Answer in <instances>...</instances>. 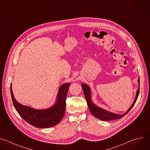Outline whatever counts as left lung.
<instances>
[{
  "label": "left lung",
  "instance_id": "obj_1",
  "mask_svg": "<svg viewBox=\"0 0 150 150\" xmlns=\"http://www.w3.org/2000/svg\"><path fill=\"white\" fill-rule=\"evenodd\" d=\"M138 82L139 86H138V88L137 91V94H136L135 100H134L132 106L128 109V110L125 114H122V115L115 114L114 113L109 112L105 110H104L100 108L96 107L95 105H94L91 102V91H90V89H89V86L88 85H86V84H82V87L83 93H84L86 100L87 102V104H88V108H89L91 112L96 118L101 120H103V121H111V120H114L120 119V118H122L124 115H125L131 110V109L133 107V106L134 105L135 103L137 101V99L138 98L139 92V78L138 79Z\"/></svg>",
  "mask_w": 150,
  "mask_h": 150
}]
</instances>
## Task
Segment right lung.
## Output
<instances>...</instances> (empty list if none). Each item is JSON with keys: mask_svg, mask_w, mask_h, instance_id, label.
I'll list each match as a JSON object with an SVG mask.
<instances>
[{"mask_svg": "<svg viewBox=\"0 0 150 150\" xmlns=\"http://www.w3.org/2000/svg\"><path fill=\"white\" fill-rule=\"evenodd\" d=\"M69 86V83H64L60 87L57 103L52 108L47 110H36L19 104L13 96L11 85L12 102L20 116L29 124L37 128L52 127L59 123L64 116L66 98Z\"/></svg>", "mask_w": 150, "mask_h": 150, "instance_id": "1", "label": "right lung"}]
</instances>
